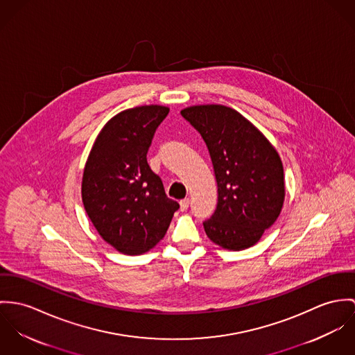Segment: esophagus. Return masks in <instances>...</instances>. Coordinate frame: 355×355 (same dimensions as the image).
Here are the masks:
<instances>
[{
    "mask_svg": "<svg viewBox=\"0 0 355 355\" xmlns=\"http://www.w3.org/2000/svg\"><path fill=\"white\" fill-rule=\"evenodd\" d=\"M188 207H189V198H184V200L180 201V209H181L182 212L187 211Z\"/></svg>",
    "mask_w": 355,
    "mask_h": 355,
    "instance_id": "34e87169",
    "label": "esophagus"
}]
</instances>
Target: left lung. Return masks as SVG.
I'll return each mask as SVG.
<instances>
[{
    "instance_id": "1",
    "label": "left lung",
    "mask_w": 355,
    "mask_h": 355,
    "mask_svg": "<svg viewBox=\"0 0 355 355\" xmlns=\"http://www.w3.org/2000/svg\"><path fill=\"white\" fill-rule=\"evenodd\" d=\"M181 116L201 135L212 160L218 204L207 236L229 250L253 246L275 223L284 201L283 164L267 137L234 109L191 106Z\"/></svg>"
}]
</instances>
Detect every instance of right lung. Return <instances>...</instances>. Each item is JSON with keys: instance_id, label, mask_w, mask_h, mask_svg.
<instances>
[{"instance_id": "obj_1", "label": "right lung", "mask_w": 355, "mask_h": 355, "mask_svg": "<svg viewBox=\"0 0 355 355\" xmlns=\"http://www.w3.org/2000/svg\"><path fill=\"white\" fill-rule=\"evenodd\" d=\"M168 107L128 109L98 135L85 162L81 198L99 236L123 254H141L164 236L180 204L166 196L147 153Z\"/></svg>"}]
</instances>
